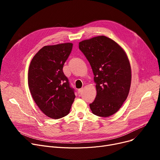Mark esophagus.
I'll return each mask as SVG.
<instances>
[{
  "mask_svg": "<svg viewBox=\"0 0 160 160\" xmlns=\"http://www.w3.org/2000/svg\"><path fill=\"white\" fill-rule=\"evenodd\" d=\"M82 90H83V88H80V89H78V93H80L82 91Z\"/></svg>",
  "mask_w": 160,
  "mask_h": 160,
  "instance_id": "1",
  "label": "esophagus"
}]
</instances>
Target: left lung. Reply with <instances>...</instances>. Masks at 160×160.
<instances>
[{
    "mask_svg": "<svg viewBox=\"0 0 160 160\" xmlns=\"http://www.w3.org/2000/svg\"><path fill=\"white\" fill-rule=\"evenodd\" d=\"M79 48L91 65L96 83L97 96L90 109L97 116H111L129 93L132 72L127 54L115 41L104 36L80 42Z\"/></svg>",
    "mask_w": 160,
    "mask_h": 160,
    "instance_id": "left-lung-1",
    "label": "left lung"
}]
</instances>
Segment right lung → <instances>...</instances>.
<instances>
[{"label":"right lung","mask_w":160,"mask_h":160,"mask_svg":"<svg viewBox=\"0 0 160 160\" xmlns=\"http://www.w3.org/2000/svg\"><path fill=\"white\" fill-rule=\"evenodd\" d=\"M72 48L67 43L45 46L33 56L28 69V86L41 112L58 119L70 112L74 90L63 72L65 62Z\"/></svg>","instance_id":"right-lung-1"}]
</instances>
